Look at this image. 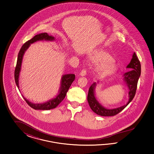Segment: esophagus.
Wrapping results in <instances>:
<instances>
[{
	"instance_id": "esophagus-1",
	"label": "esophagus",
	"mask_w": 154,
	"mask_h": 154,
	"mask_svg": "<svg viewBox=\"0 0 154 154\" xmlns=\"http://www.w3.org/2000/svg\"><path fill=\"white\" fill-rule=\"evenodd\" d=\"M79 75H80L81 76H82V77L85 76V75H86V70H85V69H83V70H82V71L80 72V74H79Z\"/></svg>"
}]
</instances>
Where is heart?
<instances>
[{
    "instance_id": "b5f03b06",
    "label": "heart",
    "mask_w": 154,
    "mask_h": 154,
    "mask_svg": "<svg viewBox=\"0 0 154 154\" xmlns=\"http://www.w3.org/2000/svg\"><path fill=\"white\" fill-rule=\"evenodd\" d=\"M91 60L93 63H100L95 68V71L99 75H112L116 72V66L113 63L114 59L108 52H99L91 57Z\"/></svg>"
}]
</instances>
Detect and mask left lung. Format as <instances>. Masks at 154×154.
Instances as JSON below:
<instances>
[{
  "label": "left lung",
  "mask_w": 154,
  "mask_h": 154,
  "mask_svg": "<svg viewBox=\"0 0 154 154\" xmlns=\"http://www.w3.org/2000/svg\"><path fill=\"white\" fill-rule=\"evenodd\" d=\"M126 68H129L131 70L122 75V79L129 91L128 102L122 106L113 109H108L103 107L98 102L95 97V89L97 84L100 82V81H98L97 83L95 82L91 85L88 95V102L89 103V106L94 112L102 116H115L123 110L133 100L135 96L138 81L141 72L140 63L135 52L133 53L131 62L127 65Z\"/></svg>",
  "instance_id": "left-lung-1"
}]
</instances>
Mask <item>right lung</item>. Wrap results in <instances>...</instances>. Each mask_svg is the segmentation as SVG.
I'll return each instance as SVG.
<instances>
[{"instance_id":"obj_1","label":"right lung","mask_w":154,"mask_h":154,"mask_svg":"<svg viewBox=\"0 0 154 154\" xmlns=\"http://www.w3.org/2000/svg\"><path fill=\"white\" fill-rule=\"evenodd\" d=\"M55 38L52 35H48L47 33H41L35 35L33 38L30 39L24 43L21 47L18 54L17 64L14 70V79L15 82L19 90V77L21 69V65L23 59V56L25 52L28 50V48L31 44L40 41H54ZM75 79V75L74 74H66L62 75L60 81V86L59 89L58 94L55 98L48 100L46 102L42 103H34L30 102L29 100L23 96V99L28 103V105L34 109L36 110H49L56 108L63 100L65 98V96L68 89H69L72 82Z\"/></svg>"}]
</instances>
